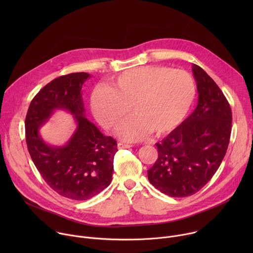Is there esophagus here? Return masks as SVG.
<instances>
[{"label":"esophagus","mask_w":253,"mask_h":253,"mask_svg":"<svg viewBox=\"0 0 253 253\" xmlns=\"http://www.w3.org/2000/svg\"><path fill=\"white\" fill-rule=\"evenodd\" d=\"M130 147H132V146L128 145V144H125L123 142H118V144H117L118 149H125V148H130Z\"/></svg>","instance_id":"esophagus-1"}]
</instances>
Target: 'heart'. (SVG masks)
Returning <instances> with one entry per match:
<instances>
[{
	"label": "heart",
	"instance_id": "b5f03b06",
	"mask_svg": "<svg viewBox=\"0 0 253 253\" xmlns=\"http://www.w3.org/2000/svg\"><path fill=\"white\" fill-rule=\"evenodd\" d=\"M196 87L183 70L163 66H143L123 72L112 80L110 89L98 87L92 111L106 129L116 128L129 114L135 116L118 129L120 138L139 140L148 132L161 136L183 122L193 104Z\"/></svg>",
	"mask_w": 253,
	"mask_h": 253
}]
</instances>
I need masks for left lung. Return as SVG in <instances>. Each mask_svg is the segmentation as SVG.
Here are the masks:
<instances>
[{
  "label": "left lung",
  "mask_w": 253,
  "mask_h": 253,
  "mask_svg": "<svg viewBox=\"0 0 253 253\" xmlns=\"http://www.w3.org/2000/svg\"><path fill=\"white\" fill-rule=\"evenodd\" d=\"M192 72L198 104L193 113L161 142L158 159L147 170L150 183L171 197L198 192L219 168L229 144L232 114L220 88L199 66Z\"/></svg>",
  "instance_id": "8db88e82"
}]
</instances>
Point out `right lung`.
<instances>
[{"label":"right lung","instance_id":"1","mask_svg":"<svg viewBox=\"0 0 253 253\" xmlns=\"http://www.w3.org/2000/svg\"><path fill=\"white\" fill-rule=\"evenodd\" d=\"M91 76L85 72L60 76L36 95L25 120L30 156L45 182L58 194L77 201L88 200L109 186L117 142L103 135L85 117L81 94ZM56 109L75 115L78 129L65 147H50L41 138L40 127Z\"/></svg>","mask_w":253,"mask_h":253}]
</instances>
